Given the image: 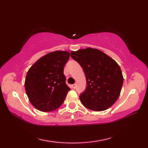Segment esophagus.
<instances>
[{
  "label": "esophagus",
  "mask_w": 148,
  "mask_h": 148,
  "mask_svg": "<svg viewBox=\"0 0 148 148\" xmlns=\"http://www.w3.org/2000/svg\"><path fill=\"white\" fill-rule=\"evenodd\" d=\"M71 87H72L73 89H75V88H76V84H72V85H71Z\"/></svg>",
  "instance_id": "1"
}]
</instances>
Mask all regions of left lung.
<instances>
[{
	"label": "left lung",
	"mask_w": 148,
	"mask_h": 148,
	"mask_svg": "<svg viewBox=\"0 0 148 148\" xmlns=\"http://www.w3.org/2000/svg\"><path fill=\"white\" fill-rule=\"evenodd\" d=\"M85 74L87 86L79 96L83 105L90 110L102 111L116 102L123 83L121 70L114 60L97 49L87 48L71 51Z\"/></svg>",
	"instance_id": "1"
}]
</instances>
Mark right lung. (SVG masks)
Listing matches in <instances>:
<instances>
[{
    "label": "right lung",
    "mask_w": 148,
    "mask_h": 148,
    "mask_svg": "<svg viewBox=\"0 0 148 148\" xmlns=\"http://www.w3.org/2000/svg\"><path fill=\"white\" fill-rule=\"evenodd\" d=\"M70 53L55 51L40 58L28 71L25 88L30 103L42 112L55 111L64 102L69 90L64 74Z\"/></svg>",
    "instance_id": "add662e5"
}]
</instances>
